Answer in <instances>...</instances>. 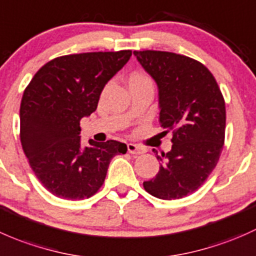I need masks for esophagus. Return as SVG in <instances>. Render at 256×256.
Instances as JSON below:
<instances>
[{"mask_svg":"<svg viewBox=\"0 0 256 256\" xmlns=\"http://www.w3.org/2000/svg\"><path fill=\"white\" fill-rule=\"evenodd\" d=\"M127 149H128V152H130V154H136V155L143 154V152H146V148L136 146V144H133V143L127 144Z\"/></svg>","mask_w":256,"mask_h":256,"instance_id":"obj_1","label":"esophagus"}]
</instances>
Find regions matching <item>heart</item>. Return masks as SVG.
Masks as SVG:
<instances>
[{"label": "heart", "instance_id": "obj_1", "mask_svg": "<svg viewBox=\"0 0 256 256\" xmlns=\"http://www.w3.org/2000/svg\"><path fill=\"white\" fill-rule=\"evenodd\" d=\"M130 78H146V76L142 75V74H136V75L132 76Z\"/></svg>", "mask_w": 256, "mask_h": 256}]
</instances>
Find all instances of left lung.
Instances as JSON below:
<instances>
[{"label":"left lung","instance_id":"8db88e82","mask_svg":"<svg viewBox=\"0 0 256 256\" xmlns=\"http://www.w3.org/2000/svg\"><path fill=\"white\" fill-rule=\"evenodd\" d=\"M159 90V120L172 132V148L156 159L146 192L162 200L182 198L204 185L224 144L226 104L214 76L197 60L170 52H134Z\"/></svg>","mask_w":256,"mask_h":256}]
</instances>
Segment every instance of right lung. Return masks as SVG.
<instances>
[{
	"label": "right lung",
	"mask_w": 256,
	"mask_h": 256,
	"mask_svg": "<svg viewBox=\"0 0 256 256\" xmlns=\"http://www.w3.org/2000/svg\"><path fill=\"white\" fill-rule=\"evenodd\" d=\"M130 50L55 58L36 71L20 102V143L32 170L54 196L85 200L104 185L112 158L126 154L117 140L81 146L80 120L94 112L106 84Z\"/></svg>",
	"instance_id": "obj_1"
}]
</instances>
